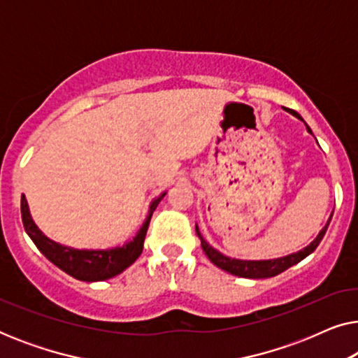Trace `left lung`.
<instances>
[{
    "instance_id": "1",
    "label": "left lung",
    "mask_w": 358,
    "mask_h": 358,
    "mask_svg": "<svg viewBox=\"0 0 358 358\" xmlns=\"http://www.w3.org/2000/svg\"><path fill=\"white\" fill-rule=\"evenodd\" d=\"M288 112H290L292 115H295L296 119L305 122L298 112L292 110V109H288ZM305 125H306V122H305ZM306 130L310 131V134H313L311 129L308 125H306ZM329 222H331V218L327 220L324 228L321 229L315 241L310 243V246H306L305 249H301V251H298V252L288 254V256H285V257L271 259V261H241V259L227 257V256H223L222 252H218L217 249H213L212 246H210L207 241H205V239L202 238V234H200V231H199L197 224H195V231H197V236L200 238V243H202L203 252L207 254V257L217 267L223 268V271H227L229 273H233V275L244 277V278H268V277H275V275H278V273L285 272L288 267L295 266V264L303 261L306 256H310V254L317 248V244L321 243V239L324 238L326 229H327V227H329Z\"/></svg>"
}]
</instances>
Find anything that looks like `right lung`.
<instances>
[{
  "label": "right lung",
  "instance_id": "obj_1",
  "mask_svg": "<svg viewBox=\"0 0 358 358\" xmlns=\"http://www.w3.org/2000/svg\"><path fill=\"white\" fill-rule=\"evenodd\" d=\"M166 195L161 194L158 199H155L150 205V213L146 217L143 227L136 233V236L131 241L125 243L122 248H112V249H73L68 246H62L52 239H48L29 213V205L26 197H21V215L24 228L34 244L38 248L43 256H45L52 264H55L58 268L66 272L68 275L78 278L83 282H101L107 280L119 275L124 272L127 267H130L136 259L140 257L141 251H143V241L148 231V224L153 215L155 208L158 207Z\"/></svg>",
  "mask_w": 358,
  "mask_h": 358
}]
</instances>
